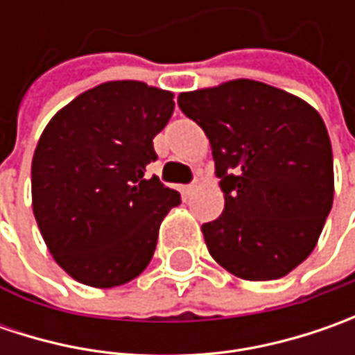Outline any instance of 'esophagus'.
<instances>
[{
	"label": "esophagus",
	"instance_id": "esophagus-1",
	"mask_svg": "<svg viewBox=\"0 0 355 355\" xmlns=\"http://www.w3.org/2000/svg\"><path fill=\"white\" fill-rule=\"evenodd\" d=\"M196 187H198V185H196V184H187V185H184V193H185V196H191V193L196 191Z\"/></svg>",
	"mask_w": 355,
	"mask_h": 355
}]
</instances>
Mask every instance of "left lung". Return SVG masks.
<instances>
[{
    "label": "left lung",
    "mask_w": 355,
    "mask_h": 355,
    "mask_svg": "<svg viewBox=\"0 0 355 355\" xmlns=\"http://www.w3.org/2000/svg\"><path fill=\"white\" fill-rule=\"evenodd\" d=\"M178 104L211 144L225 209L201 231L219 265L275 280L300 265L334 201V162L320 114L284 90L239 78L182 92Z\"/></svg>",
    "instance_id": "8db88e82"
}]
</instances>
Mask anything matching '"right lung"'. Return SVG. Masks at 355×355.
Wrapping results in <instances>:
<instances>
[{"label":"right lung","mask_w":355,"mask_h":355,"mask_svg":"<svg viewBox=\"0 0 355 355\" xmlns=\"http://www.w3.org/2000/svg\"><path fill=\"white\" fill-rule=\"evenodd\" d=\"M173 94L136 80L83 92L43 130L31 164L33 213L64 272L112 288L136 279L156 251L162 219L182 198L144 171Z\"/></svg>","instance_id":"obj_1"}]
</instances>
